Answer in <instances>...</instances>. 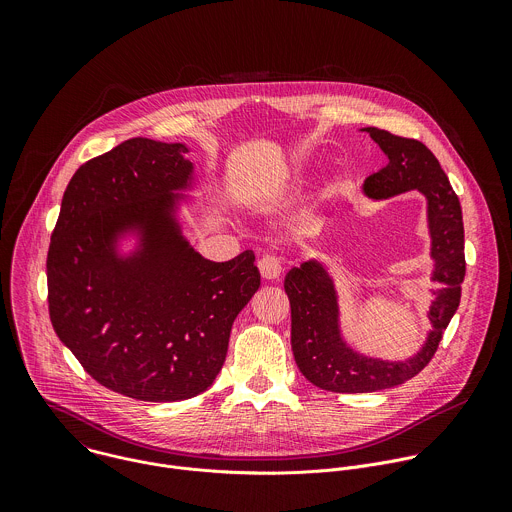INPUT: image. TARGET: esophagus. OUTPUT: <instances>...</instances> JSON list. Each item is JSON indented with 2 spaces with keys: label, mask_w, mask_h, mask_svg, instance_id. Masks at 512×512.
I'll list each match as a JSON object with an SVG mask.
<instances>
[{
  "label": "esophagus",
  "mask_w": 512,
  "mask_h": 512,
  "mask_svg": "<svg viewBox=\"0 0 512 512\" xmlns=\"http://www.w3.org/2000/svg\"><path fill=\"white\" fill-rule=\"evenodd\" d=\"M259 273L263 279H277L281 275V261L275 255H263L257 263Z\"/></svg>",
  "instance_id": "34e87169"
}]
</instances>
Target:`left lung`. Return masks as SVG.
I'll list each match as a JSON object with an SVG mask.
<instances>
[{"mask_svg": "<svg viewBox=\"0 0 512 512\" xmlns=\"http://www.w3.org/2000/svg\"><path fill=\"white\" fill-rule=\"evenodd\" d=\"M387 156V166L369 176L362 192L371 200L419 190L427 200V229L431 239L433 302L427 312L431 330L423 346L407 360L364 356L348 346L340 332V310L334 281L326 267L304 261L285 275L291 308V350L302 375L332 393H371L397 387L421 373L433 358L452 316L460 306L466 275L462 206L437 158L417 139L399 137L385 129L364 127Z\"/></svg>", "mask_w": 512, "mask_h": 512, "instance_id": "obj_1", "label": "left lung"}]
</instances>
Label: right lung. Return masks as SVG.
Here are the masks:
<instances>
[{
  "instance_id": "right-lung-1",
  "label": "right lung",
  "mask_w": 512,
  "mask_h": 512,
  "mask_svg": "<svg viewBox=\"0 0 512 512\" xmlns=\"http://www.w3.org/2000/svg\"><path fill=\"white\" fill-rule=\"evenodd\" d=\"M184 143L133 137L70 178L46 275L54 332L103 387L139 401L206 391L259 289L253 251L204 259L176 218L194 184ZM138 237L129 255L118 241Z\"/></svg>"
}]
</instances>
